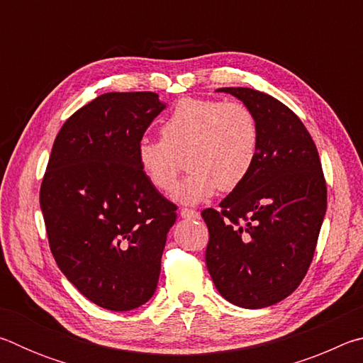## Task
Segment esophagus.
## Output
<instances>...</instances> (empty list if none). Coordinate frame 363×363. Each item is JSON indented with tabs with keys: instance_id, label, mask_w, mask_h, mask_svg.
<instances>
[{
	"instance_id": "esophagus-1",
	"label": "esophagus",
	"mask_w": 363,
	"mask_h": 363,
	"mask_svg": "<svg viewBox=\"0 0 363 363\" xmlns=\"http://www.w3.org/2000/svg\"><path fill=\"white\" fill-rule=\"evenodd\" d=\"M181 216L187 218V219H196L200 216V213L196 210H192V208H182L181 210Z\"/></svg>"
}]
</instances>
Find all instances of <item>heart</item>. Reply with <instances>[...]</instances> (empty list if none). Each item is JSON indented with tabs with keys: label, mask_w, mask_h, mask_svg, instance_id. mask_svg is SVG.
I'll use <instances>...</instances> for the list:
<instances>
[{
	"label": "heart",
	"mask_w": 363,
	"mask_h": 363,
	"mask_svg": "<svg viewBox=\"0 0 363 363\" xmlns=\"http://www.w3.org/2000/svg\"><path fill=\"white\" fill-rule=\"evenodd\" d=\"M160 134L162 139L139 143V167L157 190L173 194L186 160L190 173L177 196L187 203L210 199L218 189H237L259 153L256 116L237 101L184 97L162 123Z\"/></svg>",
	"instance_id": "heart-1"
}]
</instances>
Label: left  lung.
Here are the masks:
<instances>
[{
    "instance_id": "left-lung-1",
    "label": "left lung",
    "mask_w": 363,
    "mask_h": 363,
    "mask_svg": "<svg viewBox=\"0 0 363 363\" xmlns=\"http://www.w3.org/2000/svg\"><path fill=\"white\" fill-rule=\"evenodd\" d=\"M251 108L259 153L250 176L206 208V267L220 296L245 309L272 306L296 290L315 253L327 182L317 147L293 110L250 88H220Z\"/></svg>"
}]
</instances>
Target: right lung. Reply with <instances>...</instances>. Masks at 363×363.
Segmentation results:
<instances>
[{
	"mask_svg": "<svg viewBox=\"0 0 363 363\" xmlns=\"http://www.w3.org/2000/svg\"><path fill=\"white\" fill-rule=\"evenodd\" d=\"M164 108L157 93H107L77 110L54 140L40 189L48 242L83 296L131 311L157 290L177 206L147 179L138 145Z\"/></svg>",
	"mask_w": 363,
	"mask_h": 363,
	"instance_id": "1",
	"label": "right lung"
}]
</instances>
